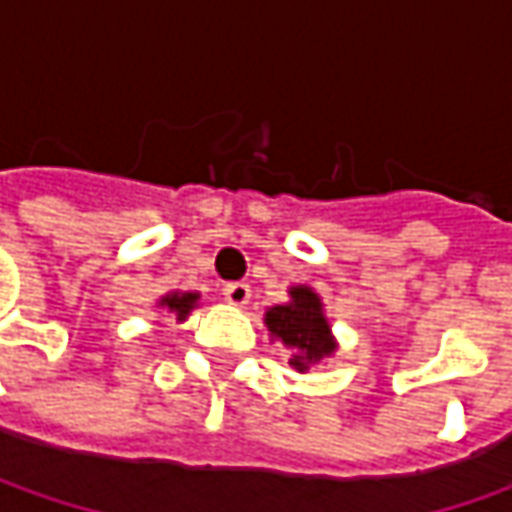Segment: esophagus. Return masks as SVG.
<instances>
[{
	"label": "esophagus",
	"instance_id": "34e87169",
	"mask_svg": "<svg viewBox=\"0 0 512 512\" xmlns=\"http://www.w3.org/2000/svg\"><path fill=\"white\" fill-rule=\"evenodd\" d=\"M225 302L227 305L233 307H245L247 302H250V287L245 285V282H230V285H225Z\"/></svg>",
	"mask_w": 512,
	"mask_h": 512
}]
</instances>
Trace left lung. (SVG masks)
I'll list each match as a JSON object with an SVG mask.
<instances>
[{
  "instance_id": "obj_1",
  "label": "left lung",
  "mask_w": 512,
  "mask_h": 512,
  "mask_svg": "<svg viewBox=\"0 0 512 512\" xmlns=\"http://www.w3.org/2000/svg\"><path fill=\"white\" fill-rule=\"evenodd\" d=\"M287 296V302L265 310L267 333L273 342H282L290 350V367L307 373L330 359L339 350V342L327 322L325 302L313 287H287Z\"/></svg>"
}]
</instances>
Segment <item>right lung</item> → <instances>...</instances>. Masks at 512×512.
Instances as JSON below:
<instances>
[{"label":"right lung","mask_w":512,"mask_h":512,"mask_svg":"<svg viewBox=\"0 0 512 512\" xmlns=\"http://www.w3.org/2000/svg\"><path fill=\"white\" fill-rule=\"evenodd\" d=\"M156 307L170 313L176 322H187V316L199 307V293H193V290H170V293H165L156 302Z\"/></svg>","instance_id":"add662e5"}]
</instances>
